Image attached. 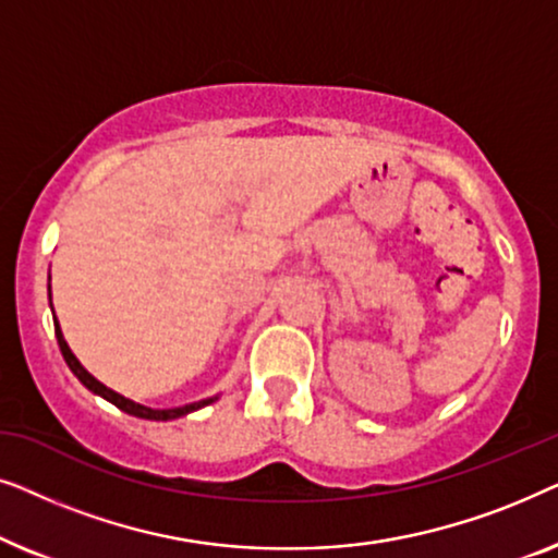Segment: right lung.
<instances>
[{
    "mask_svg": "<svg viewBox=\"0 0 558 558\" xmlns=\"http://www.w3.org/2000/svg\"><path fill=\"white\" fill-rule=\"evenodd\" d=\"M56 338H58L60 353H63L68 368H71V371L75 373V376H78L81 384L86 386L88 391L104 396L106 401H111L113 407H119L121 411H126V414H132V416L151 418V422H170V418L185 416V414H190V411H197V409L208 407V403L216 401V399H205V401H195V403H187V407H178V409H149V407H142V403L129 401V399H124V396H119L117 391H111V388H106V386L101 384V380H96L86 368H83V365L78 363V357H75V355L71 353V348H68V342L63 340V332H60L58 319H56Z\"/></svg>",
    "mask_w": 558,
    "mask_h": 558,
    "instance_id": "right-lung-1",
    "label": "right lung"
}]
</instances>
